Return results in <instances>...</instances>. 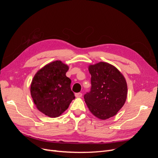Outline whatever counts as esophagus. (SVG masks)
<instances>
[{
    "label": "esophagus",
    "instance_id": "1",
    "mask_svg": "<svg viewBox=\"0 0 158 158\" xmlns=\"http://www.w3.org/2000/svg\"><path fill=\"white\" fill-rule=\"evenodd\" d=\"M75 96H76V98H80V97L82 96V94L80 93H80H76Z\"/></svg>",
    "mask_w": 158,
    "mask_h": 158
}]
</instances>
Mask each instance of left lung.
<instances>
[{
    "label": "left lung",
    "mask_w": 158,
    "mask_h": 158,
    "mask_svg": "<svg viewBox=\"0 0 158 158\" xmlns=\"http://www.w3.org/2000/svg\"><path fill=\"white\" fill-rule=\"evenodd\" d=\"M92 88L84 95L87 106L95 117L106 120L117 114L127 97V84L113 65L99 62L89 66Z\"/></svg>",
    "instance_id": "left-lung-1"
}]
</instances>
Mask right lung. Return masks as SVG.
Wrapping results in <instances>:
<instances>
[{
  "label": "right lung",
  "mask_w": 158,
  "mask_h": 158,
  "mask_svg": "<svg viewBox=\"0 0 158 158\" xmlns=\"http://www.w3.org/2000/svg\"><path fill=\"white\" fill-rule=\"evenodd\" d=\"M69 66L60 60L46 64L37 72L30 88L33 101L40 111L55 118L63 113L75 98L71 80L66 76Z\"/></svg>",
  "instance_id": "1"
}]
</instances>
